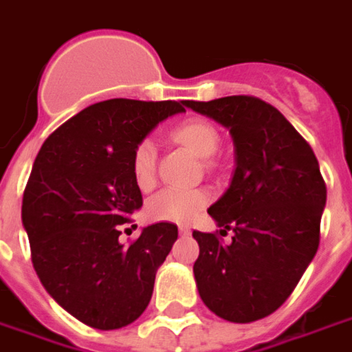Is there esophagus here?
Wrapping results in <instances>:
<instances>
[{"mask_svg": "<svg viewBox=\"0 0 352 352\" xmlns=\"http://www.w3.org/2000/svg\"><path fill=\"white\" fill-rule=\"evenodd\" d=\"M179 233H181L183 236H186V235H190L192 231H190L188 226H181V228H179Z\"/></svg>", "mask_w": 352, "mask_h": 352, "instance_id": "obj_1", "label": "esophagus"}]
</instances>
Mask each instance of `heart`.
Segmentation results:
<instances>
[{
    "instance_id": "1",
    "label": "heart",
    "mask_w": 352,
    "mask_h": 352,
    "mask_svg": "<svg viewBox=\"0 0 352 352\" xmlns=\"http://www.w3.org/2000/svg\"><path fill=\"white\" fill-rule=\"evenodd\" d=\"M171 138L199 158H210L220 147L218 130L207 121L192 119L171 130ZM132 175L138 188L151 190L156 183V147L143 138L132 151ZM209 203V192L203 188H164L147 201V216L156 222L186 223Z\"/></svg>"
}]
</instances>
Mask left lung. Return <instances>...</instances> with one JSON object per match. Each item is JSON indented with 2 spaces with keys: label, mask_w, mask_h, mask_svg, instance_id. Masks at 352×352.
Here are the masks:
<instances>
[{
  "label": "left lung",
  "mask_w": 352,
  "mask_h": 352,
  "mask_svg": "<svg viewBox=\"0 0 352 352\" xmlns=\"http://www.w3.org/2000/svg\"><path fill=\"white\" fill-rule=\"evenodd\" d=\"M201 116L229 129L235 173L209 214L218 233L194 231V263L205 306L231 322H252L282 306L319 248L327 184L309 143L261 98L223 96L186 100Z\"/></svg>",
  "instance_id": "8db88e82"
}]
</instances>
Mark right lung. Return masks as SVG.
Here are the masks:
<instances>
[{
	"mask_svg": "<svg viewBox=\"0 0 352 352\" xmlns=\"http://www.w3.org/2000/svg\"><path fill=\"white\" fill-rule=\"evenodd\" d=\"M184 102H96L54 130L33 162L22 199L31 261L52 298L87 327L123 329L153 296L179 231L158 222L119 242L121 226L143 205L130 160L136 143Z\"/></svg>",
	"mask_w": 352,
	"mask_h": 352,
	"instance_id": "right-lung-1",
	"label": "right lung"
}]
</instances>
